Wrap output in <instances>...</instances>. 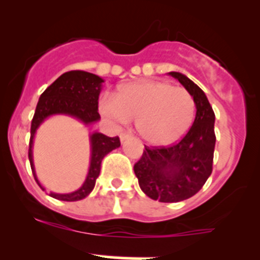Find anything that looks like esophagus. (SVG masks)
Returning <instances> with one entry per match:
<instances>
[{"mask_svg":"<svg viewBox=\"0 0 260 260\" xmlns=\"http://www.w3.org/2000/svg\"><path fill=\"white\" fill-rule=\"evenodd\" d=\"M128 138H132V134H130V133H121V134H120V139H121V142H122V143L126 142Z\"/></svg>","mask_w":260,"mask_h":260,"instance_id":"34e87169","label":"esophagus"}]
</instances>
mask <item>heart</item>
I'll return each mask as SVG.
<instances>
[{
	"instance_id": "obj_1",
	"label": "heart",
	"mask_w": 260,
	"mask_h": 260,
	"mask_svg": "<svg viewBox=\"0 0 260 260\" xmlns=\"http://www.w3.org/2000/svg\"><path fill=\"white\" fill-rule=\"evenodd\" d=\"M101 112L122 123L137 118V128L143 139L165 147L186 134L194 120L195 102L181 86L143 80L125 84L115 97H106L101 102Z\"/></svg>"
}]
</instances>
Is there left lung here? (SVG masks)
<instances>
[{
	"label": "left lung",
	"instance_id": "left-lung-1",
	"mask_svg": "<svg viewBox=\"0 0 260 260\" xmlns=\"http://www.w3.org/2000/svg\"><path fill=\"white\" fill-rule=\"evenodd\" d=\"M192 95L197 115L184 138L171 147H145L134 165L140 189L150 199L176 203L189 199L206 184L212 174L216 145L214 116L206 93L184 74L171 71Z\"/></svg>",
	"mask_w": 260,
	"mask_h": 260
}]
</instances>
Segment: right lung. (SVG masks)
Masks as SVG:
<instances>
[{"label":"right lung","instance_id":"add662e5","mask_svg":"<svg viewBox=\"0 0 260 260\" xmlns=\"http://www.w3.org/2000/svg\"><path fill=\"white\" fill-rule=\"evenodd\" d=\"M103 79L86 71L74 70L62 74L53 81L39 97L34 117L31 120L29 160L34 179L42 190H46L37 177L33 162V140L41 123L53 115H66L75 117L84 125H90L101 120L98 113V98L102 90ZM90 139V165L88 175L78 190L68 194L49 192V197L63 202H76L88 197L94 189L95 180L100 176L101 163L105 155L121 145L118 137L110 138L101 133H93Z\"/></svg>","mask_w":260,"mask_h":260}]
</instances>
